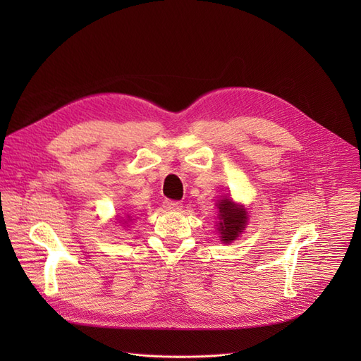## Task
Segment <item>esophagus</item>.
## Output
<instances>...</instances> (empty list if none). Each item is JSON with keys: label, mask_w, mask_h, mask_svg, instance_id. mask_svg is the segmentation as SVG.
Here are the masks:
<instances>
[{"label": "esophagus", "mask_w": 361, "mask_h": 361, "mask_svg": "<svg viewBox=\"0 0 361 361\" xmlns=\"http://www.w3.org/2000/svg\"><path fill=\"white\" fill-rule=\"evenodd\" d=\"M164 207H166L167 211H179L182 209V203L178 200H166L164 202Z\"/></svg>", "instance_id": "1"}]
</instances>
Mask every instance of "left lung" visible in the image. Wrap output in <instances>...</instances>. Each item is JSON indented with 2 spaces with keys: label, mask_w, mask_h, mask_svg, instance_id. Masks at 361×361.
Returning <instances> with one entry per match:
<instances>
[{
  "label": "left lung",
  "mask_w": 361,
  "mask_h": 361,
  "mask_svg": "<svg viewBox=\"0 0 361 361\" xmlns=\"http://www.w3.org/2000/svg\"><path fill=\"white\" fill-rule=\"evenodd\" d=\"M220 209V221L218 231L221 233L223 243H232L239 236L247 224V211L241 206H236L232 200H221L216 204Z\"/></svg>",
  "instance_id": "left-lung-1"
}]
</instances>
